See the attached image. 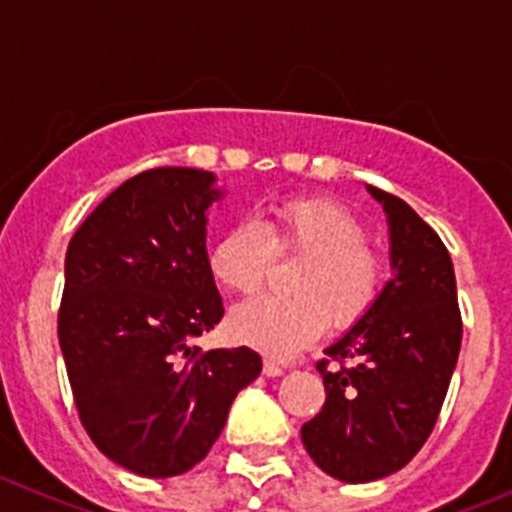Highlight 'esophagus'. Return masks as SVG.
<instances>
[{"mask_svg":"<svg viewBox=\"0 0 512 512\" xmlns=\"http://www.w3.org/2000/svg\"><path fill=\"white\" fill-rule=\"evenodd\" d=\"M262 374L270 376V379H275V376H283L285 369L280 364H275V361H265V366H262Z\"/></svg>","mask_w":512,"mask_h":512,"instance_id":"esophagus-1","label":"esophagus"}]
</instances>
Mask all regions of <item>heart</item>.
<instances>
[{
    "label": "heart",
    "instance_id": "heart-1",
    "mask_svg": "<svg viewBox=\"0 0 512 512\" xmlns=\"http://www.w3.org/2000/svg\"><path fill=\"white\" fill-rule=\"evenodd\" d=\"M275 257H303L290 278L293 298H260L232 313L242 343L288 358L331 326L346 331L374 308L384 265L366 245V227L331 199H285L257 222L227 229L209 250V270L237 295L260 293Z\"/></svg>",
    "mask_w": 512,
    "mask_h": 512
}]
</instances>
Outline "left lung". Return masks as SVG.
Segmentation results:
<instances>
[{
	"instance_id": "1",
	"label": "left lung",
	"mask_w": 512,
	"mask_h": 512,
	"mask_svg": "<svg viewBox=\"0 0 512 512\" xmlns=\"http://www.w3.org/2000/svg\"><path fill=\"white\" fill-rule=\"evenodd\" d=\"M366 191L389 224L391 278L374 308L323 351L326 404L300 429L315 465L351 485L381 480L422 450L462 343L447 247L407 202Z\"/></svg>"
}]
</instances>
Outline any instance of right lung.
<instances>
[{"mask_svg": "<svg viewBox=\"0 0 512 512\" xmlns=\"http://www.w3.org/2000/svg\"><path fill=\"white\" fill-rule=\"evenodd\" d=\"M222 197L212 171H143L68 245L57 336L80 422L136 475L202 462L234 396L262 371L247 346H194L224 315L207 255V214Z\"/></svg>", "mask_w": 512, "mask_h": 512, "instance_id": "add662e5", "label": "right lung"}]
</instances>
